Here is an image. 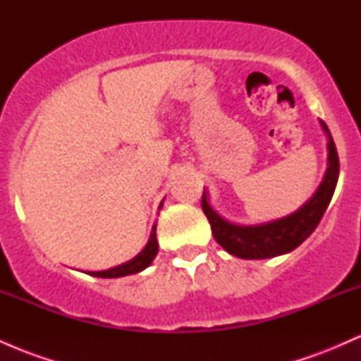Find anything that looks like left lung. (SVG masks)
<instances>
[{"instance_id":"obj_1","label":"left lung","mask_w":361,"mask_h":361,"mask_svg":"<svg viewBox=\"0 0 361 361\" xmlns=\"http://www.w3.org/2000/svg\"><path fill=\"white\" fill-rule=\"evenodd\" d=\"M321 126L327 135V171L317 192L300 207L297 212L279 219V221L259 224V226H238L222 219L202 195V210L209 219L212 234L221 246L233 256L243 259H264L285 255L300 246L321 222L339 176V157L329 128L321 120Z\"/></svg>"}]
</instances>
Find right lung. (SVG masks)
Returning <instances> with one entry per match:
<instances>
[{
    "label": "right lung",
    "instance_id": "1",
    "mask_svg": "<svg viewBox=\"0 0 361 361\" xmlns=\"http://www.w3.org/2000/svg\"><path fill=\"white\" fill-rule=\"evenodd\" d=\"M163 207V205H161ZM159 207V209H161ZM157 255V239H156V226L152 227L151 233V239L146 244L142 251L135 256L134 259L127 261V263L120 264V267L110 268V270H103V271H88V275L91 276H98V279H118V276H126V275H134V273L142 271L144 268H147L149 264L152 263L154 256Z\"/></svg>",
    "mask_w": 361,
    "mask_h": 361
}]
</instances>
